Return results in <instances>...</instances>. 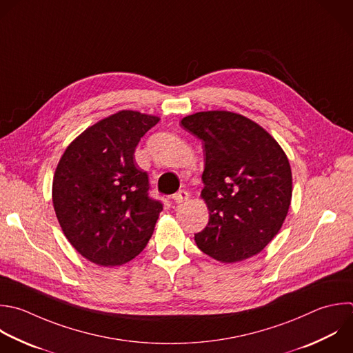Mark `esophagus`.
<instances>
[{
    "label": "esophagus",
    "instance_id": "34e87169",
    "mask_svg": "<svg viewBox=\"0 0 353 353\" xmlns=\"http://www.w3.org/2000/svg\"><path fill=\"white\" fill-rule=\"evenodd\" d=\"M189 199V192L188 190H179L176 192L175 194H172V200L176 203V204H181L183 201H186Z\"/></svg>",
    "mask_w": 353,
    "mask_h": 353
}]
</instances>
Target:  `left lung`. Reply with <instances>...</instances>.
I'll list each match as a JSON object with an SVG mask.
<instances>
[{
  "mask_svg": "<svg viewBox=\"0 0 353 353\" xmlns=\"http://www.w3.org/2000/svg\"><path fill=\"white\" fill-rule=\"evenodd\" d=\"M181 124L201 139L205 153L201 199L210 219L194 234L197 247L223 263L259 254L279 233L291 203L285 153L261 125L237 113L199 112Z\"/></svg>",
  "mask_w": 353,
  "mask_h": 353,
  "instance_id": "1",
  "label": "left lung"
}]
</instances>
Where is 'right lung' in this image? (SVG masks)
<instances>
[{
	"label": "right lung",
	"instance_id": "1",
	"mask_svg": "<svg viewBox=\"0 0 353 353\" xmlns=\"http://www.w3.org/2000/svg\"><path fill=\"white\" fill-rule=\"evenodd\" d=\"M159 117L134 110L112 114L65 150L52 182V203L70 244L99 266L134 259L150 240L163 204L149 197L148 174L135 148Z\"/></svg>",
	"mask_w": 353,
	"mask_h": 353
}]
</instances>
